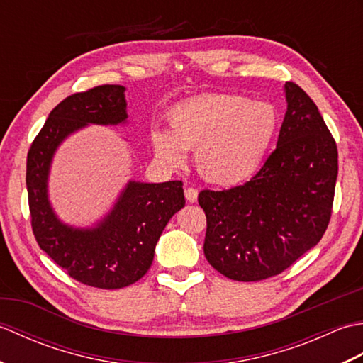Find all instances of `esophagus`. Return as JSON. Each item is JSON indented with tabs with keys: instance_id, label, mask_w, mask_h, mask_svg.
<instances>
[{
	"instance_id": "esophagus-1",
	"label": "esophagus",
	"mask_w": 363,
	"mask_h": 363,
	"mask_svg": "<svg viewBox=\"0 0 363 363\" xmlns=\"http://www.w3.org/2000/svg\"><path fill=\"white\" fill-rule=\"evenodd\" d=\"M184 194H186L187 201H190V203H196V199H198V190H196V189H194V187H187L186 190H184Z\"/></svg>"
}]
</instances>
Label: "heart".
Instances as JSON below:
<instances>
[{"instance_id": "obj_1", "label": "heart", "mask_w": 363, "mask_h": 363, "mask_svg": "<svg viewBox=\"0 0 363 363\" xmlns=\"http://www.w3.org/2000/svg\"><path fill=\"white\" fill-rule=\"evenodd\" d=\"M281 126L273 104L243 95L191 99L168 113V133L154 129L156 156L168 167L184 164L195 150L198 173L217 186H237L257 173Z\"/></svg>"}]
</instances>
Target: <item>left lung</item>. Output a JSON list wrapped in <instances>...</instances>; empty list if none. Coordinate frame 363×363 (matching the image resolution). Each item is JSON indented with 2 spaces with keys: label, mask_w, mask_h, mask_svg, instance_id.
Instances as JSON below:
<instances>
[{
  "label": "left lung",
  "mask_w": 363,
  "mask_h": 363,
  "mask_svg": "<svg viewBox=\"0 0 363 363\" xmlns=\"http://www.w3.org/2000/svg\"><path fill=\"white\" fill-rule=\"evenodd\" d=\"M287 112L276 150L256 176L228 190H203L204 256L229 279L282 273L325 235L333 213L338 151L317 104L285 82Z\"/></svg>",
  "instance_id": "1"
}]
</instances>
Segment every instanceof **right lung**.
I'll use <instances>...</instances> for the list:
<instances>
[{
  "instance_id": "right-lung-1",
  "label": "right lung",
  "mask_w": 363,
  "mask_h": 363,
  "mask_svg": "<svg viewBox=\"0 0 363 363\" xmlns=\"http://www.w3.org/2000/svg\"><path fill=\"white\" fill-rule=\"evenodd\" d=\"M126 118L123 86L106 84L78 91L51 111L26 162L30 226L38 246L73 279L106 290L128 287L148 272L162 230L186 204L182 181L129 182L96 228L74 229L54 215L46 179L52 154L68 134L89 123L118 125Z\"/></svg>"
}]
</instances>
